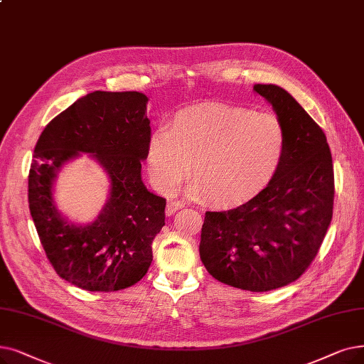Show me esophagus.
<instances>
[{
	"label": "esophagus",
	"instance_id": "esophagus-1",
	"mask_svg": "<svg viewBox=\"0 0 364 364\" xmlns=\"http://www.w3.org/2000/svg\"><path fill=\"white\" fill-rule=\"evenodd\" d=\"M183 207H184V203L180 200H169L166 205L165 213H166V215H172V214H176L178 210H181Z\"/></svg>",
	"mask_w": 364,
	"mask_h": 364
}]
</instances>
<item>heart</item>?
<instances>
[{
  "label": "heart",
  "mask_w": 364,
  "mask_h": 364,
  "mask_svg": "<svg viewBox=\"0 0 364 364\" xmlns=\"http://www.w3.org/2000/svg\"><path fill=\"white\" fill-rule=\"evenodd\" d=\"M286 149L279 119L242 107L181 109L147 141L146 165L162 193L177 191L192 162L188 193L217 207H235L259 195L277 173Z\"/></svg>",
  "instance_id": "1"
}]
</instances>
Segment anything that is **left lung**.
I'll return each instance as SVG.
<instances>
[{
  "instance_id": "left-lung-1",
  "label": "left lung",
  "mask_w": 364,
  "mask_h": 364,
  "mask_svg": "<svg viewBox=\"0 0 364 364\" xmlns=\"http://www.w3.org/2000/svg\"><path fill=\"white\" fill-rule=\"evenodd\" d=\"M286 132L281 165L263 191L229 211H207L199 255L210 275L248 291L296 281L321 247L333 215L335 177L326 135L291 95L255 85Z\"/></svg>"
}]
</instances>
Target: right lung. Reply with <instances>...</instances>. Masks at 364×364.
<instances>
[{"label":"right lung","instance_id":"1","mask_svg":"<svg viewBox=\"0 0 364 364\" xmlns=\"http://www.w3.org/2000/svg\"><path fill=\"white\" fill-rule=\"evenodd\" d=\"M149 98L141 92H92L41 132L28 180L29 211L56 274L87 291H117L143 278L151 242L165 226L166 200L141 178L150 136ZM89 154L107 173L109 198L86 225L58 210L54 183L68 161Z\"/></svg>","mask_w":364,"mask_h":364}]
</instances>
